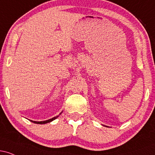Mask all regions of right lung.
Segmentation results:
<instances>
[{"instance_id": "add662e5", "label": "right lung", "mask_w": 155, "mask_h": 155, "mask_svg": "<svg viewBox=\"0 0 155 155\" xmlns=\"http://www.w3.org/2000/svg\"><path fill=\"white\" fill-rule=\"evenodd\" d=\"M58 116L55 117H53V118L50 119V120H46V121H41V122H36V121H32L31 120L32 122H33V123H35V124H46V123H48V122H50L51 121L54 120L55 119L58 118Z\"/></svg>"}]
</instances>
